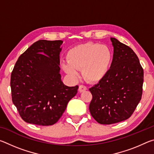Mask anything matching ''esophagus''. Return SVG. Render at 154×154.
Masks as SVG:
<instances>
[{"label": "esophagus", "instance_id": "1", "mask_svg": "<svg viewBox=\"0 0 154 154\" xmlns=\"http://www.w3.org/2000/svg\"><path fill=\"white\" fill-rule=\"evenodd\" d=\"M86 90H87L86 86H85V85H79V92H83Z\"/></svg>", "mask_w": 154, "mask_h": 154}]
</instances>
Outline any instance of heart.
Segmentation results:
<instances>
[{"instance_id": "1", "label": "heart", "mask_w": 154, "mask_h": 154, "mask_svg": "<svg viewBox=\"0 0 154 154\" xmlns=\"http://www.w3.org/2000/svg\"><path fill=\"white\" fill-rule=\"evenodd\" d=\"M67 62L62 64L64 72L73 79L79 77V70L88 82L97 83L107 75L113 60V53L108 46L100 43L80 44L69 49Z\"/></svg>"}]
</instances>
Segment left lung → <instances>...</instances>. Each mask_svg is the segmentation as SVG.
<instances>
[{"label": "left lung", "instance_id": "obj_1", "mask_svg": "<svg viewBox=\"0 0 154 154\" xmlns=\"http://www.w3.org/2000/svg\"><path fill=\"white\" fill-rule=\"evenodd\" d=\"M113 60L107 75L90 88L92 99L90 112L100 124L128 119L141 99L143 69L136 54L128 46L111 38Z\"/></svg>", "mask_w": 154, "mask_h": 154}]
</instances>
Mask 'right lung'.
<instances>
[{
    "mask_svg": "<svg viewBox=\"0 0 154 154\" xmlns=\"http://www.w3.org/2000/svg\"><path fill=\"white\" fill-rule=\"evenodd\" d=\"M63 41L39 40L15 63L11 75L12 101L22 119L38 126H51L61 118L78 85L62 82L60 53Z\"/></svg>",
    "mask_w": 154,
    "mask_h": 154,
    "instance_id": "add662e5",
    "label": "right lung"
}]
</instances>
